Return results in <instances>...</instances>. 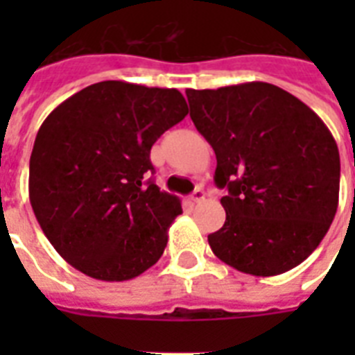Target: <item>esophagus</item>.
I'll return each mask as SVG.
<instances>
[{
  "mask_svg": "<svg viewBox=\"0 0 355 355\" xmlns=\"http://www.w3.org/2000/svg\"><path fill=\"white\" fill-rule=\"evenodd\" d=\"M205 199H206V193L202 188H197L193 193H191V200H193V202H202Z\"/></svg>",
  "mask_w": 355,
  "mask_h": 355,
  "instance_id": "obj_1",
  "label": "esophagus"
}]
</instances>
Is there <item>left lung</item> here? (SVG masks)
Returning a JSON list of instances; mask_svg holds the SVG:
<instances>
[{
  "instance_id": "obj_1",
  "label": "left lung",
  "mask_w": 355,
  "mask_h": 355,
  "mask_svg": "<svg viewBox=\"0 0 355 355\" xmlns=\"http://www.w3.org/2000/svg\"><path fill=\"white\" fill-rule=\"evenodd\" d=\"M189 118L217 158L227 221L208 236L217 258L254 276L297 267L339 205V149L322 119L269 83L186 90Z\"/></svg>"
}]
</instances>
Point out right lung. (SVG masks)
Returning a JSON list of instances; mask_svg holds the SVG:
<instances>
[{"mask_svg": "<svg viewBox=\"0 0 355 355\" xmlns=\"http://www.w3.org/2000/svg\"><path fill=\"white\" fill-rule=\"evenodd\" d=\"M186 116L175 88L103 80L42 123L29 162L31 206L71 267L123 282L160 259L182 206L149 178L150 147Z\"/></svg>", "mask_w": 355, "mask_h": 355, "instance_id": "right-lung-1", "label": "right lung"}]
</instances>
